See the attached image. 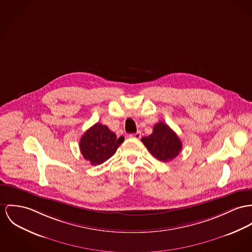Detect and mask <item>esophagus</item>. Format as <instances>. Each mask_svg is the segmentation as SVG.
Listing matches in <instances>:
<instances>
[{
    "label": "esophagus",
    "mask_w": 252,
    "mask_h": 252,
    "mask_svg": "<svg viewBox=\"0 0 252 252\" xmlns=\"http://www.w3.org/2000/svg\"><path fill=\"white\" fill-rule=\"evenodd\" d=\"M129 138H133V139H140L141 138V132L140 131H137L136 133L133 134H130Z\"/></svg>",
    "instance_id": "1"
}]
</instances>
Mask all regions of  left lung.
<instances>
[{
	"label": "left lung",
	"instance_id": "1",
	"mask_svg": "<svg viewBox=\"0 0 252 252\" xmlns=\"http://www.w3.org/2000/svg\"><path fill=\"white\" fill-rule=\"evenodd\" d=\"M148 151L160 161L168 162L179 155L182 143L174 130L163 122L155 125L153 133L141 139Z\"/></svg>",
	"mask_w": 252,
	"mask_h": 252
}]
</instances>
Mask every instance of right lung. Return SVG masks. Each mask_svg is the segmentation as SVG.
Here are the masks:
<instances>
[{
    "label": "right lung",
    "instance_id": "obj_1",
    "mask_svg": "<svg viewBox=\"0 0 252 252\" xmlns=\"http://www.w3.org/2000/svg\"><path fill=\"white\" fill-rule=\"evenodd\" d=\"M124 140L123 136L118 138L106 126L97 123L81 136L79 149L84 159L95 166L114 155Z\"/></svg>",
    "mask_w": 252,
    "mask_h": 252
}]
</instances>
